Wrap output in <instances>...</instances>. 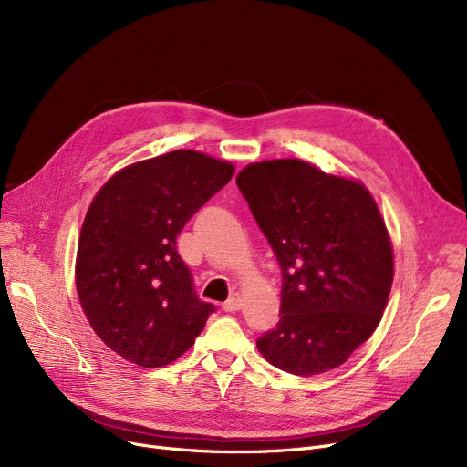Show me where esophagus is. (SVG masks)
<instances>
[{
    "mask_svg": "<svg viewBox=\"0 0 467 467\" xmlns=\"http://www.w3.org/2000/svg\"><path fill=\"white\" fill-rule=\"evenodd\" d=\"M221 308H223L225 312H236L240 308V297L233 296L231 299H227L223 305H221Z\"/></svg>",
    "mask_w": 467,
    "mask_h": 467,
    "instance_id": "34e87169",
    "label": "esophagus"
}]
</instances>
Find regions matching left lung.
Instances as JSON below:
<instances>
[{"label": "left lung", "mask_w": 467, "mask_h": 467, "mask_svg": "<svg viewBox=\"0 0 467 467\" xmlns=\"http://www.w3.org/2000/svg\"><path fill=\"white\" fill-rule=\"evenodd\" d=\"M236 185L282 268L280 322L257 348L291 375L345 363L377 329L394 252L371 192L299 159L255 162Z\"/></svg>", "instance_id": "obj_1"}]
</instances>
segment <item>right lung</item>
Here are the masks:
<instances>
[{
	"label": "right lung",
	"instance_id": "right-lung-1",
	"mask_svg": "<svg viewBox=\"0 0 467 467\" xmlns=\"http://www.w3.org/2000/svg\"><path fill=\"white\" fill-rule=\"evenodd\" d=\"M234 166L180 150L122 168L98 191L79 236L76 284L94 333L140 367L187 352L215 312L201 301L176 238Z\"/></svg>",
	"mask_w": 467,
	"mask_h": 467
}]
</instances>
